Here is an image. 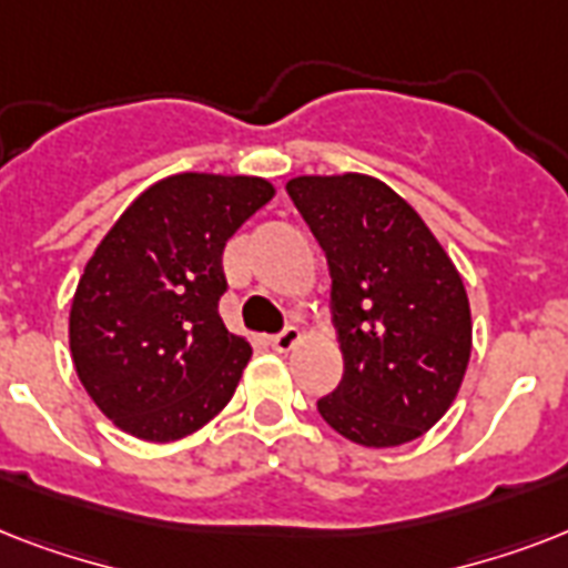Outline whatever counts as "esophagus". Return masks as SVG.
<instances>
[{
	"label": "esophagus",
	"mask_w": 568,
	"mask_h": 568,
	"mask_svg": "<svg viewBox=\"0 0 568 568\" xmlns=\"http://www.w3.org/2000/svg\"><path fill=\"white\" fill-rule=\"evenodd\" d=\"M301 329L297 327H285L283 333H276V336H271V345H274V351H280V354H288V351H294V347L301 345Z\"/></svg>",
	"instance_id": "esophagus-1"
}]
</instances>
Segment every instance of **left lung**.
<instances>
[{"instance_id": "obj_1", "label": "left lung", "mask_w": 568, "mask_h": 568, "mask_svg": "<svg viewBox=\"0 0 568 568\" xmlns=\"http://www.w3.org/2000/svg\"><path fill=\"white\" fill-rule=\"evenodd\" d=\"M285 191L327 253L345 359L321 418L363 448H397L448 413L471 359L457 265L422 214L365 173L294 176Z\"/></svg>"}]
</instances>
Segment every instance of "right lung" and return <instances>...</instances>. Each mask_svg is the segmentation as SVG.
<instances>
[{
  "label": "right lung",
  "instance_id": "right-lung-1",
  "mask_svg": "<svg viewBox=\"0 0 568 568\" xmlns=\"http://www.w3.org/2000/svg\"><path fill=\"white\" fill-rule=\"evenodd\" d=\"M274 194L262 176L173 173L97 244L70 306V354L114 427L176 442L230 404L253 347L217 315L221 256Z\"/></svg>",
  "mask_w": 568,
  "mask_h": 568
}]
</instances>
